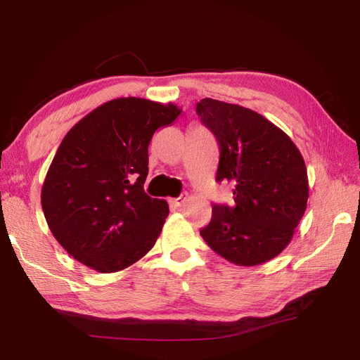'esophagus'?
I'll return each instance as SVG.
<instances>
[{"mask_svg": "<svg viewBox=\"0 0 360 360\" xmlns=\"http://www.w3.org/2000/svg\"><path fill=\"white\" fill-rule=\"evenodd\" d=\"M187 201V196L186 195H181L178 198H173V200H170V202L174 205V207H181L182 204H184Z\"/></svg>", "mask_w": 360, "mask_h": 360, "instance_id": "obj_1", "label": "esophagus"}]
</instances>
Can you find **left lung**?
<instances>
[{"mask_svg":"<svg viewBox=\"0 0 360 360\" xmlns=\"http://www.w3.org/2000/svg\"><path fill=\"white\" fill-rule=\"evenodd\" d=\"M215 136L217 181L233 186L235 204H213L201 229L207 246L238 266H258L281 254L304 215L309 196L302 153L262 114L205 97L196 105Z\"/></svg>","mask_w":360,"mask_h":360,"instance_id":"8db88e82","label":"left lung"}]
</instances>
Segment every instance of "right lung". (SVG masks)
I'll use <instances>...</instances> for the list:
<instances>
[{"instance_id":"obj_1","label":"right lung","mask_w":360,"mask_h":360,"mask_svg":"<svg viewBox=\"0 0 360 360\" xmlns=\"http://www.w3.org/2000/svg\"><path fill=\"white\" fill-rule=\"evenodd\" d=\"M181 112L174 103L120 97L68 131L46 173L41 207L53 238L77 262L117 272L155 246L168 204L143 192L148 145Z\"/></svg>"}]
</instances>
